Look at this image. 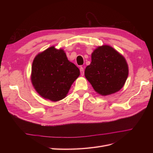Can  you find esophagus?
Instances as JSON below:
<instances>
[{
	"label": "esophagus",
	"mask_w": 153,
	"mask_h": 153,
	"mask_svg": "<svg viewBox=\"0 0 153 153\" xmlns=\"http://www.w3.org/2000/svg\"><path fill=\"white\" fill-rule=\"evenodd\" d=\"M80 74L82 76H84V69L83 67H80Z\"/></svg>",
	"instance_id": "esophagus-1"
}]
</instances>
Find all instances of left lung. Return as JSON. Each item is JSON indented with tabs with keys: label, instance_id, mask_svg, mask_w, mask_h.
Instances as JSON below:
<instances>
[{
	"label": "left lung",
	"instance_id": "1",
	"mask_svg": "<svg viewBox=\"0 0 153 153\" xmlns=\"http://www.w3.org/2000/svg\"><path fill=\"white\" fill-rule=\"evenodd\" d=\"M91 58L85 76L94 89L103 96L121 89L128 75V64L123 55L110 46L103 45L94 51Z\"/></svg>",
	"mask_w": 153,
	"mask_h": 153
}]
</instances>
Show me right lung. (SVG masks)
Listing matches in <instances>:
<instances>
[{"label": "right lung", "instance_id": "add662e5", "mask_svg": "<svg viewBox=\"0 0 153 153\" xmlns=\"http://www.w3.org/2000/svg\"><path fill=\"white\" fill-rule=\"evenodd\" d=\"M79 75V69L68 61L64 51L54 47L38 54L32 62V85L40 96L53 101L65 98Z\"/></svg>", "mask_w": 153, "mask_h": 153}]
</instances>
